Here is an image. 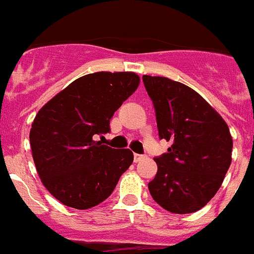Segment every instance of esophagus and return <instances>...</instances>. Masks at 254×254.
Masks as SVG:
<instances>
[{
	"mask_svg": "<svg viewBox=\"0 0 254 254\" xmlns=\"http://www.w3.org/2000/svg\"><path fill=\"white\" fill-rule=\"evenodd\" d=\"M142 159H144L143 155H139V153H134V163H138Z\"/></svg>",
	"mask_w": 254,
	"mask_h": 254,
	"instance_id": "1",
	"label": "esophagus"
}]
</instances>
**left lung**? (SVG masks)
<instances>
[{"label":"left lung","mask_w":254,"mask_h":254,"mask_svg":"<svg viewBox=\"0 0 254 254\" xmlns=\"http://www.w3.org/2000/svg\"><path fill=\"white\" fill-rule=\"evenodd\" d=\"M152 99L159 137L170 140L168 153L155 157L152 199L168 212L186 214L209 203L231 164L232 137L222 116L187 85L143 76Z\"/></svg>","instance_id":"8db88e82"}]
</instances>
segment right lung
I'll list each match as a JSON object with an SVG mask.
<instances>
[{
  "mask_svg": "<svg viewBox=\"0 0 254 254\" xmlns=\"http://www.w3.org/2000/svg\"><path fill=\"white\" fill-rule=\"evenodd\" d=\"M134 72H95L74 80L36 115L29 131L32 157L42 185L62 204L90 209L107 199L133 163L129 148L95 140L137 90Z\"/></svg>",
  "mask_w": 254,
  "mask_h": 254,
  "instance_id": "obj_1",
  "label": "right lung"
}]
</instances>
